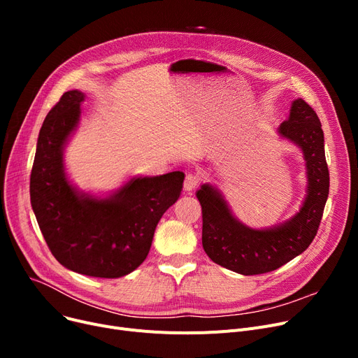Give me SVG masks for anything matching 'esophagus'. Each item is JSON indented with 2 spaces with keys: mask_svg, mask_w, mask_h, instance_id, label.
<instances>
[{
  "mask_svg": "<svg viewBox=\"0 0 358 358\" xmlns=\"http://www.w3.org/2000/svg\"><path fill=\"white\" fill-rule=\"evenodd\" d=\"M199 182H200L199 176H196V174H187V177L184 180V190L189 192V193L193 192L196 187L199 185Z\"/></svg>",
  "mask_w": 358,
  "mask_h": 358,
  "instance_id": "1",
  "label": "esophagus"
}]
</instances>
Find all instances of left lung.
Instances as JSON below:
<instances>
[{"label":"left lung","mask_w":358,"mask_h":358,"mask_svg":"<svg viewBox=\"0 0 358 358\" xmlns=\"http://www.w3.org/2000/svg\"><path fill=\"white\" fill-rule=\"evenodd\" d=\"M278 135L300 148L306 165V196L299 212L271 228L254 229L236 219L217 187L206 182L196 193L203 213L201 242L216 264L242 275L264 274L302 254L313 241L329 194L324 130L302 99L292 103Z\"/></svg>","instance_id":"left-lung-1"}]
</instances>
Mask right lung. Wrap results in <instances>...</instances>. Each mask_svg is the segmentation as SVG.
Returning <instances> with one entry per match:
<instances>
[{"label": "right lung", "instance_id": "add662e5", "mask_svg": "<svg viewBox=\"0 0 358 358\" xmlns=\"http://www.w3.org/2000/svg\"><path fill=\"white\" fill-rule=\"evenodd\" d=\"M85 94L66 91L39 131L30 201L53 257L78 274L119 278L136 270L157 224L182 189V173L134 177L106 197L84 193L65 173L64 149L78 127Z\"/></svg>", "mask_w": 358, "mask_h": 358}]
</instances>
